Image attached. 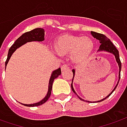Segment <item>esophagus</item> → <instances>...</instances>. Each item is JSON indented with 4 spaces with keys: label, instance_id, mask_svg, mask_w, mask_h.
Returning a JSON list of instances; mask_svg holds the SVG:
<instances>
[{
    "label": "esophagus",
    "instance_id": "obj_1",
    "mask_svg": "<svg viewBox=\"0 0 127 127\" xmlns=\"http://www.w3.org/2000/svg\"><path fill=\"white\" fill-rule=\"evenodd\" d=\"M69 69V65H68V64H63V65L61 67V69H62V71L67 70V69Z\"/></svg>",
    "mask_w": 127,
    "mask_h": 127
}]
</instances>
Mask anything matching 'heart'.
<instances>
[{"label": "heart", "instance_id": "1", "mask_svg": "<svg viewBox=\"0 0 127 127\" xmlns=\"http://www.w3.org/2000/svg\"><path fill=\"white\" fill-rule=\"evenodd\" d=\"M94 49V42L88 37L64 34L57 37L54 42V49L60 56L70 54L75 63L86 60Z\"/></svg>", "mask_w": 127, "mask_h": 127}]
</instances>
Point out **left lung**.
<instances>
[{"label":"left lung","instance_id":"obj_1","mask_svg":"<svg viewBox=\"0 0 127 127\" xmlns=\"http://www.w3.org/2000/svg\"><path fill=\"white\" fill-rule=\"evenodd\" d=\"M91 34H92V35H93L95 38H96V39H99V40L101 45H100L99 46V51H108V52H110L111 53H113V54H114L115 57V59H116V61H117V63H118V65H119V69H120V71H119V81H120V71H121L122 68V63L121 61H120V56H119V51H118V50L116 49V47L115 46L114 44L111 42V40L108 38L106 36H105L104 34H101V33H98V32H93V31H91ZM72 72H73V78H74L75 74L74 69L72 70ZM72 81H73V79H72ZM118 83H119V82H118ZM118 84L116 85V86L115 87L114 90L111 92V94H109L106 98H104L103 99L100 100V101H98L97 102L102 101H103L104 99H106V98H108V96H110L111 94L113 93V91H114L116 89V88H117V86H118ZM71 87L72 91L76 95V92L74 91V88H73L72 82H71ZM79 98H80V97H79ZM80 99L83 100L81 98H80ZM88 102H90V101H88Z\"/></svg>","mask_w":127,"mask_h":127}]
</instances>
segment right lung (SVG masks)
I'll list each match as a JSON object with an SVG mask.
<instances>
[{
	"instance_id": "add662e5",
	"label": "right lung",
	"mask_w": 127,
	"mask_h": 127,
	"mask_svg": "<svg viewBox=\"0 0 127 127\" xmlns=\"http://www.w3.org/2000/svg\"><path fill=\"white\" fill-rule=\"evenodd\" d=\"M44 39V30L43 28H35V29L32 30V31L26 32L24 34H22L21 37H19V38L16 39L15 42H14V44L9 49L8 54H7V60L5 61V68L6 65H7V63H8L10 57L12 55L13 53L15 51V50L16 49H18L19 47H20L21 46H22L24 44H26V42H32V41L42 42ZM60 74H61V69H60V68L56 70L53 71V72L51 74V76L50 78V81H49V91H48V93H47L46 96L44 97V99H43L42 101H40L38 103H33V104H23V105L29 107H34L38 106H40V105L45 103L46 101L49 99V98L51 96V90H52L53 83L54 79L56 78Z\"/></svg>"
}]
</instances>
